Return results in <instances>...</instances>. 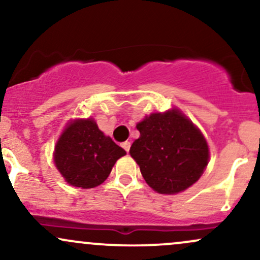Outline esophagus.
Instances as JSON below:
<instances>
[{
    "label": "esophagus",
    "instance_id": "34e87169",
    "mask_svg": "<svg viewBox=\"0 0 260 260\" xmlns=\"http://www.w3.org/2000/svg\"><path fill=\"white\" fill-rule=\"evenodd\" d=\"M122 147H123V149L124 150L127 151H129V148H131V142H124V143H122Z\"/></svg>",
    "mask_w": 260,
    "mask_h": 260
}]
</instances>
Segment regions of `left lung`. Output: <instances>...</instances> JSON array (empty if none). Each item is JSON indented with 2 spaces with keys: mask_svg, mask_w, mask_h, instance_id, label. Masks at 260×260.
Instances as JSON below:
<instances>
[{
  "mask_svg": "<svg viewBox=\"0 0 260 260\" xmlns=\"http://www.w3.org/2000/svg\"><path fill=\"white\" fill-rule=\"evenodd\" d=\"M140 137L129 149L144 180L155 192L176 194L201 178L209 148L199 128L180 110L151 113L137 124Z\"/></svg>",
  "mask_w": 260,
  "mask_h": 260,
  "instance_id": "left-lung-1",
  "label": "left lung"
}]
</instances>
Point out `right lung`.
Returning <instances> with one entry per match:
<instances>
[{"label": "right lung", "instance_id": "right-lung-1", "mask_svg": "<svg viewBox=\"0 0 260 260\" xmlns=\"http://www.w3.org/2000/svg\"><path fill=\"white\" fill-rule=\"evenodd\" d=\"M123 155L126 151L101 132L92 118H78L59 136L53 161L68 184L88 189L103 183Z\"/></svg>", "mask_w": 260, "mask_h": 260}]
</instances>
